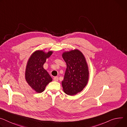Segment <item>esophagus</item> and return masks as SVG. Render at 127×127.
<instances>
[{
    "label": "esophagus",
    "mask_w": 127,
    "mask_h": 127,
    "mask_svg": "<svg viewBox=\"0 0 127 127\" xmlns=\"http://www.w3.org/2000/svg\"><path fill=\"white\" fill-rule=\"evenodd\" d=\"M54 81H55V82H58V80H59L58 76H55V77H54Z\"/></svg>",
    "instance_id": "34e87169"
}]
</instances>
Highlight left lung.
Returning a JSON list of instances; mask_svg holds the SVG:
<instances>
[{"label":"left lung","mask_w":127,"mask_h":127,"mask_svg":"<svg viewBox=\"0 0 127 127\" xmlns=\"http://www.w3.org/2000/svg\"><path fill=\"white\" fill-rule=\"evenodd\" d=\"M62 57L67 68L62 82L63 91L73 96L83 91L89 78V67L84 54L77 49L65 52Z\"/></svg>","instance_id":"8db88e82"}]
</instances>
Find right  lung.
<instances>
[{"label":"right lung","mask_w":127,"mask_h":127,"mask_svg":"<svg viewBox=\"0 0 127 127\" xmlns=\"http://www.w3.org/2000/svg\"><path fill=\"white\" fill-rule=\"evenodd\" d=\"M53 52L52 51L47 53L43 50H37L32 54L27 61L25 74L26 81L36 93H42L53 80L48 71L43 68L46 60Z\"/></svg>","instance_id":"1"}]
</instances>
